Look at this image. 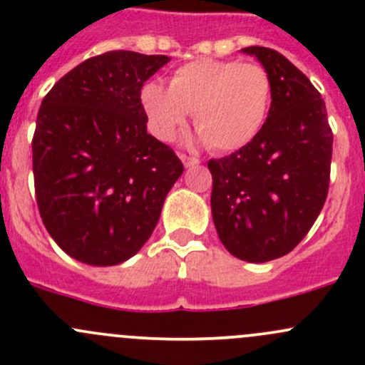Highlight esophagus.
<instances>
[{
	"label": "esophagus",
	"mask_w": 365,
	"mask_h": 365,
	"mask_svg": "<svg viewBox=\"0 0 365 365\" xmlns=\"http://www.w3.org/2000/svg\"><path fill=\"white\" fill-rule=\"evenodd\" d=\"M180 159H182L185 168H192V165L200 164V159H196V157H189V155H185V153H180Z\"/></svg>",
	"instance_id": "esophagus-1"
}]
</instances>
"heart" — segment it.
<instances>
[{"instance_id": "heart-1", "label": "heart", "mask_w": 365, "mask_h": 365, "mask_svg": "<svg viewBox=\"0 0 365 365\" xmlns=\"http://www.w3.org/2000/svg\"><path fill=\"white\" fill-rule=\"evenodd\" d=\"M272 79L257 63L201 60L173 72L169 88L150 81L141 88V104L152 134L173 141L194 113L200 138L215 152H235L256 138L267 121Z\"/></svg>"}]
</instances>
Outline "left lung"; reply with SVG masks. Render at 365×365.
<instances>
[{"mask_svg": "<svg viewBox=\"0 0 365 365\" xmlns=\"http://www.w3.org/2000/svg\"><path fill=\"white\" fill-rule=\"evenodd\" d=\"M272 79L259 134L231 155L212 159V217L224 247L264 263L292 252L318 219L330 180L332 128L319 91L288 58L245 47Z\"/></svg>", "mask_w": 365, "mask_h": 365, "instance_id": "1", "label": "left lung"}]
</instances>
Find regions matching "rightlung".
Listing matches in <instances>:
<instances>
[{"label":"right lung","instance_id":"right-lung-1","mask_svg":"<svg viewBox=\"0 0 365 365\" xmlns=\"http://www.w3.org/2000/svg\"><path fill=\"white\" fill-rule=\"evenodd\" d=\"M168 61L111 51L70 70L42 101L31 143L36 205L53 240L81 263L134 256L183 173L146 132L141 104L143 84Z\"/></svg>","mask_w":365,"mask_h":365}]
</instances>
